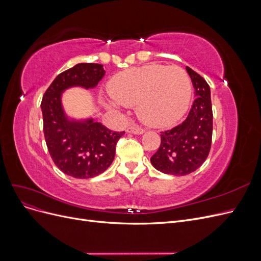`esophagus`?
<instances>
[{
	"label": "esophagus",
	"instance_id": "obj_1",
	"mask_svg": "<svg viewBox=\"0 0 261 261\" xmlns=\"http://www.w3.org/2000/svg\"><path fill=\"white\" fill-rule=\"evenodd\" d=\"M127 132L132 133V134H138V135H139V134L144 133V129L138 125H129L127 127Z\"/></svg>",
	"mask_w": 261,
	"mask_h": 261
}]
</instances>
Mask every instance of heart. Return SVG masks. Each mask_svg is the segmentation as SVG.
<instances>
[{
  "label": "heart",
  "instance_id": "heart-1",
  "mask_svg": "<svg viewBox=\"0 0 261 261\" xmlns=\"http://www.w3.org/2000/svg\"><path fill=\"white\" fill-rule=\"evenodd\" d=\"M109 93L118 105L136 106L144 123L165 127L187 111L192 84L183 68L153 64L115 75L109 83Z\"/></svg>",
  "mask_w": 261,
  "mask_h": 261
}]
</instances>
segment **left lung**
Here are the masks:
<instances>
[{"label":"left lung","mask_w":261,"mask_h":261,"mask_svg":"<svg viewBox=\"0 0 261 261\" xmlns=\"http://www.w3.org/2000/svg\"><path fill=\"white\" fill-rule=\"evenodd\" d=\"M196 99L186 120L172 129L161 132V144L151 156V164L165 174L187 175L206 161L212 140L210 87L198 73L186 67Z\"/></svg>","instance_id":"left-lung-1"}]
</instances>
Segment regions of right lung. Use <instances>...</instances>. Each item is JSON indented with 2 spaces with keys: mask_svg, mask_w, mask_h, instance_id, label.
<instances>
[{
  "mask_svg": "<svg viewBox=\"0 0 261 261\" xmlns=\"http://www.w3.org/2000/svg\"><path fill=\"white\" fill-rule=\"evenodd\" d=\"M103 65L81 63L59 74L41 101L46 147L55 165L76 178H90L103 173L114 160L116 144L125 132H113L88 120L70 122L64 115L61 94L66 88H93L105 76Z\"/></svg>",
  "mask_w": 261,
  "mask_h": 261,
  "instance_id": "1",
  "label": "right lung"
}]
</instances>
